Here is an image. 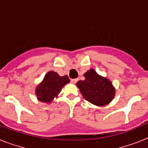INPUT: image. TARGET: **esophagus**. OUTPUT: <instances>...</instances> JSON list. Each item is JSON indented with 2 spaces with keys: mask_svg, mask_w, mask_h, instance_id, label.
Wrapping results in <instances>:
<instances>
[{
  "mask_svg": "<svg viewBox=\"0 0 148 148\" xmlns=\"http://www.w3.org/2000/svg\"><path fill=\"white\" fill-rule=\"evenodd\" d=\"M77 79H71V82L72 84H76L77 82Z\"/></svg>",
  "mask_w": 148,
  "mask_h": 148,
  "instance_id": "esophagus-1",
  "label": "esophagus"
}]
</instances>
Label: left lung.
<instances>
[{
    "instance_id": "8db88e82",
    "label": "left lung",
    "mask_w": 148,
    "mask_h": 148,
    "mask_svg": "<svg viewBox=\"0 0 148 148\" xmlns=\"http://www.w3.org/2000/svg\"><path fill=\"white\" fill-rule=\"evenodd\" d=\"M84 77L85 80L79 81L77 86L87 101L97 106L106 105L112 101L115 91L109 80L99 76L93 69L86 72Z\"/></svg>"
}]
</instances>
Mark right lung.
I'll list each match as a JSON object with an SVG mask.
<instances>
[{
	"label": "right lung",
	"mask_w": 148,
	"mask_h": 148,
	"mask_svg": "<svg viewBox=\"0 0 148 148\" xmlns=\"http://www.w3.org/2000/svg\"><path fill=\"white\" fill-rule=\"evenodd\" d=\"M68 76L60 77L53 71L48 72L45 75L42 83L38 86L36 90V95L41 102H51L59 94L63 87L69 83Z\"/></svg>",
	"instance_id": "add662e5"
}]
</instances>
